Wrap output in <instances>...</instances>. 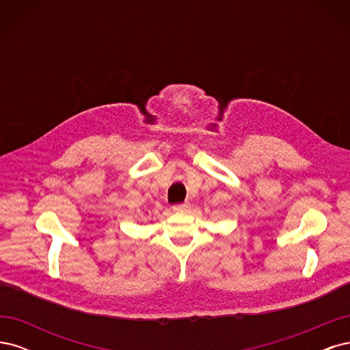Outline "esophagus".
Masks as SVG:
<instances>
[{
	"label": "esophagus",
	"instance_id": "obj_1",
	"mask_svg": "<svg viewBox=\"0 0 350 350\" xmlns=\"http://www.w3.org/2000/svg\"><path fill=\"white\" fill-rule=\"evenodd\" d=\"M189 208H191V204L189 203H181V204L174 206V211H176V213H185V211H188Z\"/></svg>",
	"mask_w": 350,
	"mask_h": 350
}]
</instances>
